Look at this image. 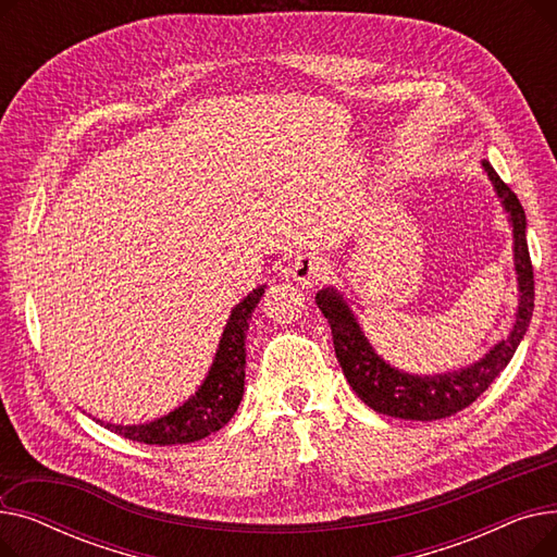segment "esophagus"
I'll return each mask as SVG.
<instances>
[{"label":"esophagus","instance_id":"34e87169","mask_svg":"<svg viewBox=\"0 0 557 557\" xmlns=\"http://www.w3.org/2000/svg\"><path fill=\"white\" fill-rule=\"evenodd\" d=\"M327 273L325 261L313 255H300L290 269V277H294L302 288H313L315 284L323 282Z\"/></svg>","mask_w":557,"mask_h":557}]
</instances>
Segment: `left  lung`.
<instances>
[{
	"label": "left lung",
	"mask_w": 557,
	"mask_h": 557,
	"mask_svg": "<svg viewBox=\"0 0 557 557\" xmlns=\"http://www.w3.org/2000/svg\"><path fill=\"white\" fill-rule=\"evenodd\" d=\"M487 178L502 200V208L512 225V255L519 286V302L510 334L490 347V352L465 368L441 374L404 372L374 352L366 338L357 315L334 286L315 294L318 309L325 313L332 327L336 359L343 368L347 384L372 411L399 420L431 422L449 418L476 401L499 372L510 363L525 330L533 318L535 282L529 244H525V214L519 198L499 178L487 160L481 162Z\"/></svg>",
	"instance_id": "8db88e82"
}]
</instances>
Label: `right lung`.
<instances>
[{"mask_svg": "<svg viewBox=\"0 0 557 557\" xmlns=\"http://www.w3.org/2000/svg\"><path fill=\"white\" fill-rule=\"evenodd\" d=\"M263 288L257 286L230 311L223 327L214 361L208 376L198 391L171 413L146 422V424H106V429L120 433L128 441L144 445H187L208 437L210 433L225 426L244 397L246 379V332L257 302L263 296ZM103 424L101 420H97Z\"/></svg>", "mask_w": 557, "mask_h": 557, "instance_id": "add662e5", "label": "right lung"}]
</instances>
